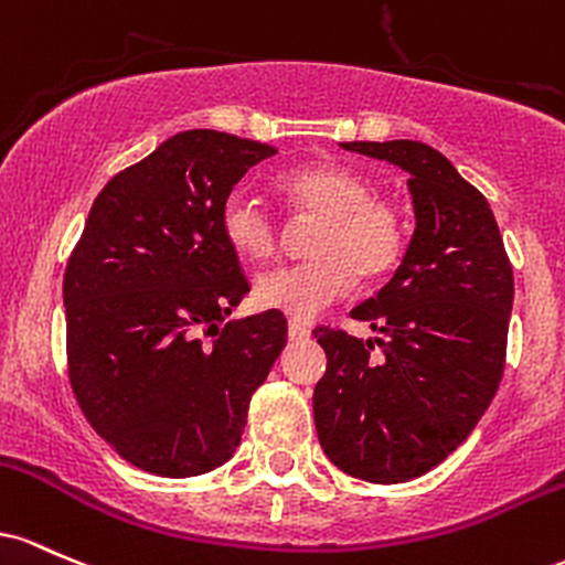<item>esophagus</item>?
I'll list each match as a JSON object with an SVG mask.
<instances>
[{
	"mask_svg": "<svg viewBox=\"0 0 565 565\" xmlns=\"http://www.w3.org/2000/svg\"><path fill=\"white\" fill-rule=\"evenodd\" d=\"M288 339H290V341H303V339H309V328L301 326L299 320H290V322H288Z\"/></svg>",
	"mask_w": 565,
	"mask_h": 565,
	"instance_id": "34e87169",
	"label": "esophagus"
}]
</instances>
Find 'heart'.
I'll return each instance as SVG.
<instances>
[{
  "label": "heart",
  "instance_id": "b5f03b06",
  "mask_svg": "<svg viewBox=\"0 0 565 565\" xmlns=\"http://www.w3.org/2000/svg\"><path fill=\"white\" fill-rule=\"evenodd\" d=\"M277 192L299 213L320 215L309 237L312 258L264 271L256 301L294 320L347 296L358 282L382 280L408 245V215L397 200L373 192L371 181L341 162H309L277 175ZM221 230L234 253L264 262L277 250V224L250 194L234 189L221 207Z\"/></svg>",
  "mask_w": 565,
  "mask_h": 565
}]
</instances>
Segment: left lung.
I'll return each instance as SVG.
<instances>
[{
  "label": "left lung",
  "mask_w": 565,
  "mask_h": 565,
  "mask_svg": "<svg viewBox=\"0 0 565 565\" xmlns=\"http://www.w3.org/2000/svg\"><path fill=\"white\" fill-rule=\"evenodd\" d=\"M408 173L416 230L395 277L352 309L379 339L320 328L315 427L339 470L405 483L456 451L497 395L512 266L488 200L422 141H350Z\"/></svg>",
  "instance_id": "obj_1"
}]
</instances>
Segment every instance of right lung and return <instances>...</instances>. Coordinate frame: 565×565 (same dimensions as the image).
I'll return each instance as SVG.
<instances>
[{"instance_id": "1", "label": "right lung", "mask_w": 565, "mask_h": 565, "mask_svg": "<svg viewBox=\"0 0 565 565\" xmlns=\"http://www.w3.org/2000/svg\"><path fill=\"white\" fill-rule=\"evenodd\" d=\"M275 146L186 130L100 189L63 275L68 382L138 470L192 478L239 446L288 341L282 312L230 320L250 285L221 207Z\"/></svg>"}]
</instances>
